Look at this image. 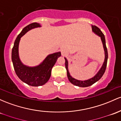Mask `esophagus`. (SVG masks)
Here are the masks:
<instances>
[{"mask_svg": "<svg viewBox=\"0 0 121 121\" xmlns=\"http://www.w3.org/2000/svg\"><path fill=\"white\" fill-rule=\"evenodd\" d=\"M61 55L63 56H67V52L65 50H62Z\"/></svg>", "mask_w": 121, "mask_h": 121, "instance_id": "obj_1", "label": "esophagus"}]
</instances>
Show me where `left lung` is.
Listing matches in <instances>:
<instances>
[{"mask_svg": "<svg viewBox=\"0 0 121 121\" xmlns=\"http://www.w3.org/2000/svg\"><path fill=\"white\" fill-rule=\"evenodd\" d=\"M92 30L93 32L95 33V34H96V35H98V36L100 37V38H101L102 43H103V48H104V54H105V58H104V63H103V65H102L101 68H100V70L98 71L97 73L94 76L93 78L86 80H84V81L78 80H77V79H74L73 78H72V77L70 75V73L68 71V62L67 58L65 57L64 58L65 60V68H66V69H67V76H68V80H69V82H71L72 84L75 85V86H78V87H89V86H91V85H92L95 83H96V82H98V81L102 78V76L103 75V74H104V72L106 71V66H107V58H108V53H107V49L106 45L105 37H104V34H103V33L102 32L101 30L98 28L97 26H93V25H92Z\"/></svg>", "mask_w": 121, "mask_h": 121, "instance_id": "1", "label": "left lung"}]
</instances>
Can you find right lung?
<instances>
[{
    "label": "right lung",
    "instance_id": "1",
    "mask_svg": "<svg viewBox=\"0 0 121 121\" xmlns=\"http://www.w3.org/2000/svg\"><path fill=\"white\" fill-rule=\"evenodd\" d=\"M41 26L39 23L34 22L24 27L16 38L11 53L12 61L17 75L24 83L34 87L42 86L47 83L51 75L52 69L57 58L61 56L60 52L49 54L40 64L35 67H28L21 62L19 56L21 38L29 30Z\"/></svg>",
    "mask_w": 121,
    "mask_h": 121
}]
</instances>
